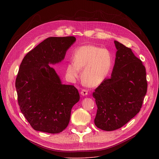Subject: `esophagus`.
Here are the masks:
<instances>
[{
  "label": "esophagus",
  "instance_id": "esophagus-1",
  "mask_svg": "<svg viewBox=\"0 0 159 159\" xmlns=\"http://www.w3.org/2000/svg\"><path fill=\"white\" fill-rule=\"evenodd\" d=\"M80 94H81L82 96H87V90H85V89H82V90H81V92H80Z\"/></svg>",
  "mask_w": 159,
  "mask_h": 159
}]
</instances>
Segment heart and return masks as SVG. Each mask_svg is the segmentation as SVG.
<instances>
[{"mask_svg":"<svg viewBox=\"0 0 159 159\" xmlns=\"http://www.w3.org/2000/svg\"><path fill=\"white\" fill-rule=\"evenodd\" d=\"M72 59L66 65L67 77L71 80L76 79L82 69V80L90 87L100 85L108 76L113 65L112 55L107 49L92 44L76 48Z\"/></svg>","mask_w":159,"mask_h":159,"instance_id":"b5f03b06","label":"heart"}]
</instances>
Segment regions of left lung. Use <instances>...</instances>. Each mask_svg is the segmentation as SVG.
Wrapping results in <instances>:
<instances>
[{
    "mask_svg": "<svg viewBox=\"0 0 159 159\" xmlns=\"http://www.w3.org/2000/svg\"><path fill=\"white\" fill-rule=\"evenodd\" d=\"M117 52L111 77L95 89L96 126L104 131L121 128L137 115L147 90L146 69L131 50L115 41Z\"/></svg>",
    "mask_w": 159,
    "mask_h": 159,
    "instance_id": "1",
    "label": "left lung"
}]
</instances>
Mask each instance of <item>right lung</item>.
Returning a JSON list of instances; mask_svg holds the SVG:
<instances>
[{"mask_svg":"<svg viewBox=\"0 0 159 159\" xmlns=\"http://www.w3.org/2000/svg\"><path fill=\"white\" fill-rule=\"evenodd\" d=\"M75 41L74 36L48 38L28 52L20 65L16 79L18 104L36 131L53 134L63 131L72 107L80 99L78 90L62 84L50 65L61 62Z\"/></svg>","mask_w":159,"mask_h":159,"instance_id":"obj_1","label":"right lung"}]
</instances>
